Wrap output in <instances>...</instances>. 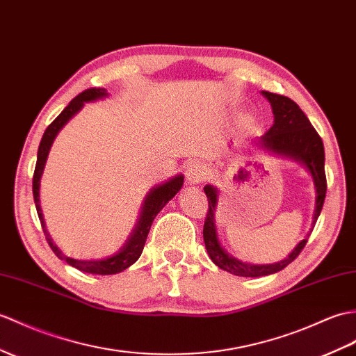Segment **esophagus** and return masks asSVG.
<instances>
[{"mask_svg": "<svg viewBox=\"0 0 356 356\" xmlns=\"http://www.w3.org/2000/svg\"><path fill=\"white\" fill-rule=\"evenodd\" d=\"M185 179L188 185H198L206 179V170L200 162L193 161L186 165Z\"/></svg>", "mask_w": 356, "mask_h": 356, "instance_id": "obj_1", "label": "esophagus"}]
</instances>
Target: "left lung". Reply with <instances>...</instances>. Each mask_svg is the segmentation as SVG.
<instances>
[{"label":"left lung","instance_id":"left-lung-1","mask_svg":"<svg viewBox=\"0 0 356 356\" xmlns=\"http://www.w3.org/2000/svg\"><path fill=\"white\" fill-rule=\"evenodd\" d=\"M267 98L271 104L273 115H275V122L264 134L259 140L258 147L271 154L280 156V158H288L296 162L302 163L305 168L309 171L314 181V189H316V208H314L312 216V227L320 216L321 208H323L325 197H326V175H325V147L323 140L318 136L316 129L312 127L307 115L297 106L291 98L267 92H261ZM203 191L208 197L209 211L208 217L204 220L203 226V239L206 250H208L209 258L217 267L232 273L235 276L243 277H259L268 276L273 273L284 270L288 264H291L302 249L307 244L308 236L297 244L293 252L286 256L285 259L275 264H250L236 259L235 256L227 253L225 247L220 243L217 225H216V212L218 206V188L212 185H206ZM312 232V230H309Z\"/></svg>","mask_w":356,"mask_h":356}]
</instances>
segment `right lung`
<instances>
[{
    "label": "right lung",
    "instance_id": "1",
    "mask_svg": "<svg viewBox=\"0 0 356 356\" xmlns=\"http://www.w3.org/2000/svg\"><path fill=\"white\" fill-rule=\"evenodd\" d=\"M107 95L109 94H107V90L104 88H90V89L83 90V92L79 94L72 102H70V104L65 107L59 117H57L47 127L42 139H40L35 176H33V197H35L36 211H38V216L40 220V225H42L45 238H47L49 247H51V250L56 253L57 258L65 261L66 264H70V266L76 267L80 271L92 273V275H117V273H121L122 270L129 268L131 264H135L139 259L140 253H143V250H144L145 239L148 236V232H150V227H152V222H153L154 217L158 216L163 206L167 204L171 198L180 191V188L184 186V179H185L184 175H177L175 177H171L170 180L163 181V184L150 189V193H148L144 198L143 206H140L139 218L136 221L135 229L131 230L130 236L127 238L126 244H124L117 253L107 256V258H103V259L70 258V256H66L59 249V247L54 244L51 235L48 234L42 208H40V198H39L40 177H42V175H44L48 153H49V150H51V145L54 143L57 134H59L65 124L68 122L74 117V115H76L81 109V107L85 106V103L102 100V98H106Z\"/></svg>",
    "mask_w": 356,
    "mask_h": 356
}]
</instances>
